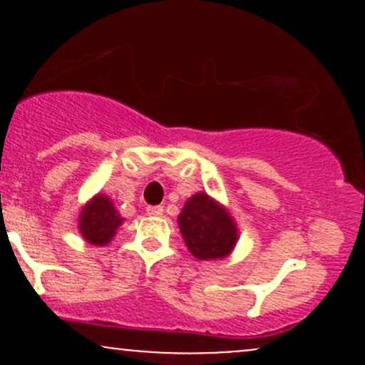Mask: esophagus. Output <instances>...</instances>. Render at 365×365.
Here are the masks:
<instances>
[{"label": "esophagus", "mask_w": 365, "mask_h": 365, "mask_svg": "<svg viewBox=\"0 0 365 365\" xmlns=\"http://www.w3.org/2000/svg\"><path fill=\"white\" fill-rule=\"evenodd\" d=\"M148 215L149 216H161L163 215V207L161 206H148Z\"/></svg>", "instance_id": "34e87169"}]
</instances>
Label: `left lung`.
Masks as SVG:
<instances>
[{
  "label": "left lung",
  "mask_w": 365,
  "mask_h": 365,
  "mask_svg": "<svg viewBox=\"0 0 365 365\" xmlns=\"http://www.w3.org/2000/svg\"><path fill=\"white\" fill-rule=\"evenodd\" d=\"M183 240L194 257L200 261L223 259L238 240V228L230 212L206 192H197L178 216Z\"/></svg>",
  "instance_id": "obj_1"
}]
</instances>
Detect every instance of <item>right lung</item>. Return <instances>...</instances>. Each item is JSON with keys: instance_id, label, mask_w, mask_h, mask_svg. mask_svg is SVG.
<instances>
[{"instance_id": "1", "label": "right lung", "mask_w": 365, "mask_h": 365, "mask_svg": "<svg viewBox=\"0 0 365 365\" xmlns=\"http://www.w3.org/2000/svg\"><path fill=\"white\" fill-rule=\"evenodd\" d=\"M123 223V217L118 215L113 200L108 195H94L78 216V230L83 240L92 245H106L115 237L116 230Z\"/></svg>"}]
</instances>
